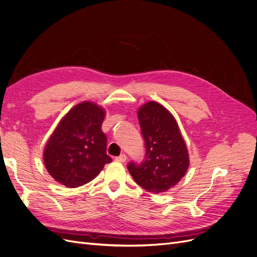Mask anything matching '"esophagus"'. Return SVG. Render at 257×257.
<instances>
[{
	"label": "esophagus",
	"mask_w": 257,
	"mask_h": 257,
	"mask_svg": "<svg viewBox=\"0 0 257 257\" xmlns=\"http://www.w3.org/2000/svg\"><path fill=\"white\" fill-rule=\"evenodd\" d=\"M126 159H127V158H126L125 154H121L120 157H116V158H115V161H116V162H120V163H124V162L126 161Z\"/></svg>",
	"instance_id": "34e87169"
}]
</instances>
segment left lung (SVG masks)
I'll return each mask as SVG.
<instances>
[{"instance_id": "left-lung-1", "label": "left lung", "mask_w": 257, "mask_h": 257, "mask_svg": "<svg viewBox=\"0 0 257 257\" xmlns=\"http://www.w3.org/2000/svg\"><path fill=\"white\" fill-rule=\"evenodd\" d=\"M139 124L146 143L142 164L130 163L127 169L136 183L151 193H163L179 183L190 166L189 151L175 116L150 100L139 107Z\"/></svg>"}]
</instances>
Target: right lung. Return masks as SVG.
I'll return each mask as SVG.
<instances>
[{"instance_id": "add662e5", "label": "right lung", "mask_w": 257, "mask_h": 257, "mask_svg": "<svg viewBox=\"0 0 257 257\" xmlns=\"http://www.w3.org/2000/svg\"><path fill=\"white\" fill-rule=\"evenodd\" d=\"M105 114L102 106L84 100L61 119L43 153L46 169L57 182L78 188L92 181L111 162L102 131Z\"/></svg>"}]
</instances>
